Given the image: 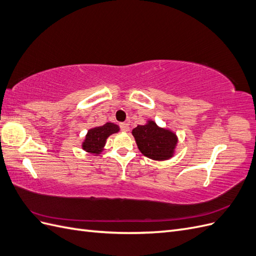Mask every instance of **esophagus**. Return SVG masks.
<instances>
[{
    "instance_id": "1",
    "label": "esophagus",
    "mask_w": 256,
    "mask_h": 256,
    "mask_svg": "<svg viewBox=\"0 0 256 256\" xmlns=\"http://www.w3.org/2000/svg\"><path fill=\"white\" fill-rule=\"evenodd\" d=\"M120 127L122 131H125V132H127V131L129 130V124H127V122H120Z\"/></svg>"
}]
</instances>
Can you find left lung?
Segmentation results:
<instances>
[{"label":"left lung","mask_w":256,"mask_h":256,"mask_svg":"<svg viewBox=\"0 0 256 256\" xmlns=\"http://www.w3.org/2000/svg\"><path fill=\"white\" fill-rule=\"evenodd\" d=\"M140 152L154 160H166L172 157L177 138L172 131L160 128L154 122L138 125L132 130Z\"/></svg>","instance_id":"1"}]
</instances>
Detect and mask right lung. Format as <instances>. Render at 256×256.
Wrapping results in <instances>:
<instances>
[{
	"instance_id": "right-lung-1",
	"label": "right lung",
	"mask_w": 256,
	"mask_h": 256,
	"mask_svg": "<svg viewBox=\"0 0 256 256\" xmlns=\"http://www.w3.org/2000/svg\"><path fill=\"white\" fill-rule=\"evenodd\" d=\"M120 130L118 125L112 122H106L104 126L90 129L83 142V150L92 154H99L102 152L106 138L112 134L118 132Z\"/></svg>"
}]
</instances>
